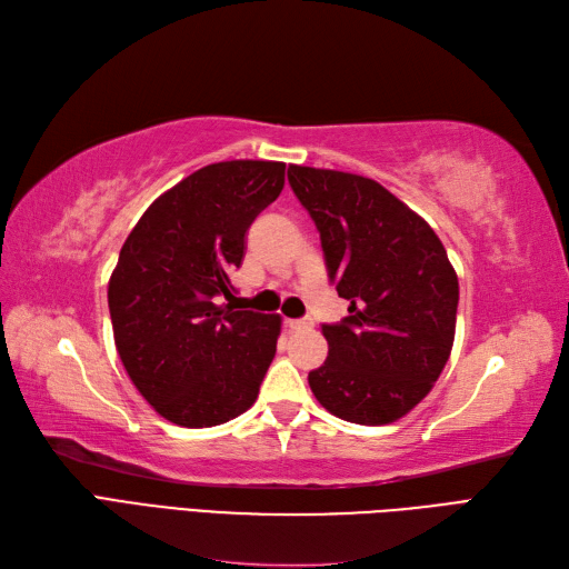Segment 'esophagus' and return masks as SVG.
I'll use <instances>...</instances> for the list:
<instances>
[{
    "label": "esophagus",
    "instance_id": "obj_1",
    "mask_svg": "<svg viewBox=\"0 0 569 569\" xmlns=\"http://www.w3.org/2000/svg\"><path fill=\"white\" fill-rule=\"evenodd\" d=\"M289 330H306V327H313L311 318H301V320H284Z\"/></svg>",
    "mask_w": 569,
    "mask_h": 569
}]
</instances>
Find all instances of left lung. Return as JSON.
<instances>
[{
  "mask_svg": "<svg viewBox=\"0 0 569 569\" xmlns=\"http://www.w3.org/2000/svg\"><path fill=\"white\" fill-rule=\"evenodd\" d=\"M349 316L322 325L325 363L308 372L322 408L389 425L435 387L453 349L458 274L441 239L389 189L341 170L289 166Z\"/></svg>",
  "mask_w": 569,
  "mask_h": 569,
  "instance_id": "1",
  "label": "left lung"
}]
</instances>
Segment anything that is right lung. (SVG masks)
<instances>
[{
    "instance_id": "add662e5",
    "label": "right lung",
    "mask_w": 569,
    "mask_h": 569,
    "mask_svg": "<svg viewBox=\"0 0 569 569\" xmlns=\"http://www.w3.org/2000/svg\"><path fill=\"white\" fill-rule=\"evenodd\" d=\"M282 187L280 161L203 166L153 201L120 249L109 280L116 349L161 418L199 429L253 406L282 320L234 311L230 278Z\"/></svg>"
}]
</instances>
